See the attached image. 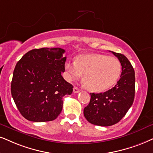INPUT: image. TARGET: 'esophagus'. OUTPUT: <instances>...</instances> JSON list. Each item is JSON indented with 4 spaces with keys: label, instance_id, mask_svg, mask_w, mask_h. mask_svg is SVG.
<instances>
[{
    "label": "esophagus",
    "instance_id": "esophagus-1",
    "mask_svg": "<svg viewBox=\"0 0 153 153\" xmlns=\"http://www.w3.org/2000/svg\"><path fill=\"white\" fill-rule=\"evenodd\" d=\"M79 92H80V89L77 88V87H74V88H73V92L74 93H78Z\"/></svg>",
    "mask_w": 153,
    "mask_h": 153
}]
</instances>
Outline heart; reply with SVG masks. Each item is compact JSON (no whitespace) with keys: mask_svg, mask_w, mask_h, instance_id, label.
<instances>
[{"mask_svg":"<svg viewBox=\"0 0 153 153\" xmlns=\"http://www.w3.org/2000/svg\"><path fill=\"white\" fill-rule=\"evenodd\" d=\"M65 77L73 81L84 74L85 83L92 92H102L115 84L121 73V65L116 58L102 54H90L65 63Z\"/></svg>","mask_w":153,"mask_h":153,"instance_id":"obj_1","label":"heart"}]
</instances>
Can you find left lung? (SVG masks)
<instances>
[{"instance_id": "1", "label": "left lung", "mask_w": 153, "mask_h": 153, "mask_svg": "<svg viewBox=\"0 0 153 153\" xmlns=\"http://www.w3.org/2000/svg\"><path fill=\"white\" fill-rule=\"evenodd\" d=\"M112 53L121 65L119 80L114 88L104 93H90V103L83 111L89 122L100 126H109L121 121L134 100V69L124 55L113 51Z\"/></svg>"}]
</instances>
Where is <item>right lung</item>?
Masks as SVG:
<instances>
[{
  "mask_svg": "<svg viewBox=\"0 0 153 153\" xmlns=\"http://www.w3.org/2000/svg\"><path fill=\"white\" fill-rule=\"evenodd\" d=\"M61 48L32 49L17 63L11 94L20 114L34 122L51 121L63 108V97L70 95L73 85L61 75L66 57Z\"/></svg>",
  "mask_w": 153,
  "mask_h": 153,
  "instance_id": "1",
  "label": "right lung"
}]
</instances>
